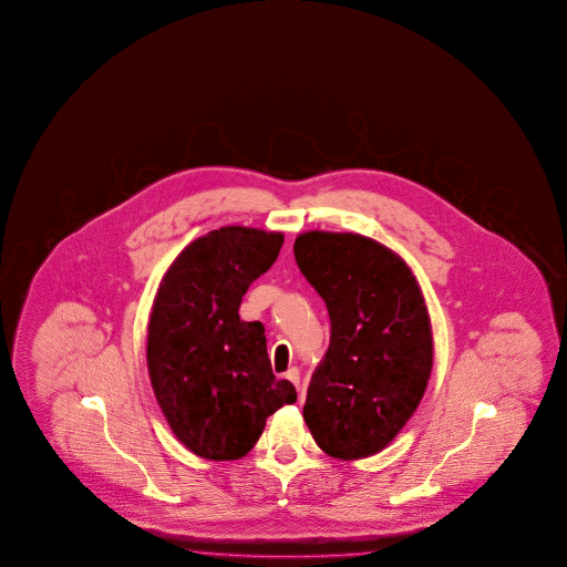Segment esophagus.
<instances>
[{
  "label": "esophagus",
  "instance_id": "1",
  "mask_svg": "<svg viewBox=\"0 0 567 567\" xmlns=\"http://www.w3.org/2000/svg\"><path fill=\"white\" fill-rule=\"evenodd\" d=\"M284 379H288L289 383H293V386L299 391V369L298 367H291L288 369V373L284 374Z\"/></svg>",
  "mask_w": 567,
  "mask_h": 567
}]
</instances>
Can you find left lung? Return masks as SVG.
I'll list each match as a JSON object with an SVG mask.
<instances>
[{
  "label": "left lung",
  "mask_w": 567,
  "mask_h": 567,
  "mask_svg": "<svg viewBox=\"0 0 567 567\" xmlns=\"http://www.w3.org/2000/svg\"><path fill=\"white\" fill-rule=\"evenodd\" d=\"M293 254L331 319L303 419L329 456H373L403 431L429 384L432 331L423 291L401 256L361 234L306 231Z\"/></svg>",
  "instance_id": "1"
}]
</instances>
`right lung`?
Wrapping results in <instances>:
<instances>
[{
	"label": "right lung",
	"instance_id": "right-lung-1",
	"mask_svg": "<svg viewBox=\"0 0 567 567\" xmlns=\"http://www.w3.org/2000/svg\"><path fill=\"white\" fill-rule=\"evenodd\" d=\"M281 244L279 231H208L178 254L156 291L146 339L154 396L176 439L206 461L246 456L269 414L298 399L271 373L264 326L238 316Z\"/></svg>",
	"mask_w": 567,
	"mask_h": 567
}]
</instances>
